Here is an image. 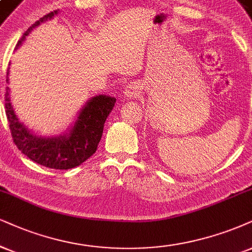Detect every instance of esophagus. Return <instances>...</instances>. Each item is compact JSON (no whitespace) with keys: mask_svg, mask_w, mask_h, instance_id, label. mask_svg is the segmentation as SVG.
Returning <instances> with one entry per match:
<instances>
[{"mask_svg":"<svg viewBox=\"0 0 252 252\" xmlns=\"http://www.w3.org/2000/svg\"><path fill=\"white\" fill-rule=\"evenodd\" d=\"M140 93L139 91V86L136 83H131L126 86L125 89V97L127 98H135L136 95Z\"/></svg>","mask_w":252,"mask_h":252,"instance_id":"obj_1","label":"esophagus"}]
</instances>
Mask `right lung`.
Listing matches in <instances>:
<instances>
[{
  "mask_svg": "<svg viewBox=\"0 0 252 252\" xmlns=\"http://www.w3.org/2000/svg\"><path fill=\"white\" fill-rule=\"evenodd\" d=\"M56 14L57 11H51L36 21L23 33L22 38L18 40L17 46L23 42L26 36L33 28L42 22L50 20ZM8 74L9 69L7 70V83L9 80ZM8 90L9 88H7L5 92V114H7L12 141L17 146L18 150L27 155L30 160L52 169L73 168L95 153L102 135L105 120L117 100L114 97H108V95H95L80 111L78 120L76 121L69 134L55 136V138H42L28 131L18 121L11 107Z\"/></svg>",
  "mask_w": 252,
  "mask_h": 252,
  "instance_id": "add662e5",
  "label": "right lung"
}]
</instances>
